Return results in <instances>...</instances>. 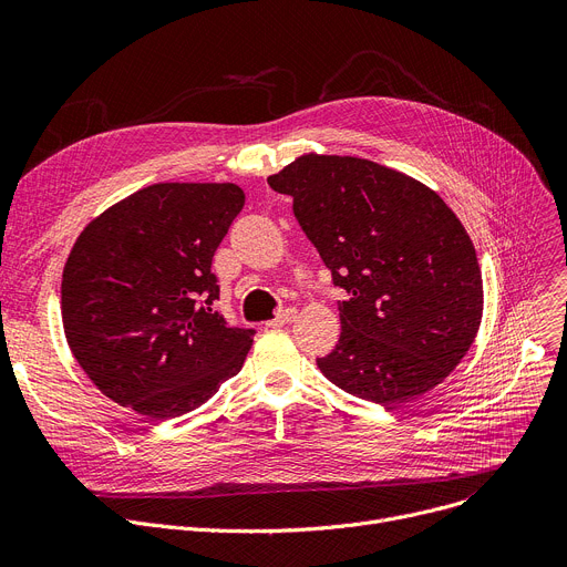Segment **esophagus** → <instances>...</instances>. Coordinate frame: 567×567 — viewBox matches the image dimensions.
<instances>
[{"label": "esophagus", "mask_w": 567, "mask_h": 567, "mask_svg": "<svg viewBox=\"0 0 567 567\" xmlns=\"http://www.w3.org/2000/svg\"><path fill=\"white\" fill-rule=\"evenodd\" d=\"M296 317H299V310L296 308H285V310H280L271 321H266V326H285V323H291Z\"/></svg>", "instance_id": "34e87169"}]
</instances>
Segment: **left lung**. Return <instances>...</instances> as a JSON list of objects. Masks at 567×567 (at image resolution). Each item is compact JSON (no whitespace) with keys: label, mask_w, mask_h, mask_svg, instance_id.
Instances as JSON below:
<instances>
[{"label":"left lung","mask_w":567,"mask_h":567,"mask_svg":"<svg viewBox=\"0 0 567 567\" xmlns=\"http://www.w3.org/2000/svg\"><path fill=\"white\" fill-rule=\"evenodd\" d=\"M293 197L333 282L342 333L319 359L338 389L383 406L425 395L471 349L483 274L471 236L432 188L374 161L303 154L268 176Z\"/></svg>","instance_id":"left-lung-1"}]
</instances>
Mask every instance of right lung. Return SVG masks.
<instances>
[{
    "mask_svg": "<svg viewBox=\"0 0 567 567\" xmlns=\"http://www.w3.org/2000/svg\"><path fill=\"white\" fill-rule=\"evenodd\" d=\"M244 202L236 184H154L80 231L64 264L62 323L105 398L169 421L241 370L255 331L214 312L212 259Z\"/></svg>",
    "mask_w": 567,
    "mask_h": 567,
    "instance_id": "obj_1",
    "label": "right lung"
}]
</instances>
